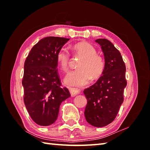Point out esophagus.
<instances>
[{"instance_id": "1", "label": "esophagus", "mask_w": 150, "mask_h": 150, "mask_svg": "<svg viewBox=\"0 0 150 150\" xmlns=\"http://www.w3.org/2000/svg\"><path fill=\"white\" fill-rule=\"evenodd\" d=\"M69 90L71 97H75V95L79 94L81 92V90H79V89L75 88H69Z\"/></svg>"}]
</instances>
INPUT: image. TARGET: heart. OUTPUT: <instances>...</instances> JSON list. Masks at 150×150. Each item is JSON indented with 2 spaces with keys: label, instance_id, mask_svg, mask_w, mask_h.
Here are the masks:
<instances>
[{
  "label": "heart",
  "instance_id": "b5f03b06",
  "mask_svg": "<svg viewBox=\"0 0 150 150\" xmlns=\"http://www.w3.org/2000/svg\"><path fill=\"white\" fill-rule=\"evenodd\" d=\"M73 53L80 56L82 59L77 64V69L70 71L64 79L65 83L71 86H83L90 81L97 80L105 69V61L101 55L97 53V50L87 42H80L72 47ZM70 54L66 48L60 49L57 53V62L62 71L68 69Z\"/></svg>",
  "mask_w": 150,
  "mask_h": 150
}]
</instances>
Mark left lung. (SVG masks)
<instances>
[{
    "label": "left lung",
    "mask_w": 150,
    "mask_h": 150,
    "mask_svg": "<svg viewBox=\"0 0 150 150\" xmlns=\"http://www.w3.org/2000/svg\"><path fill=\"white\" fill-rule=\"evenodd\" d=\"M95 41L104 53L105 69L93 85L84 90L88 100L84 116L91 125L103 127L113 122L123 103L127 85L126 66L119 51L110 40Z\"/></svg>",
    "instance_id": "left-lung-1"
}]
</instances>
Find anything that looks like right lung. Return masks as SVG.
Instances as JSON below:
<instances>
[{"mask_svg": "<svg viewBox=\"0 0 150 150\" xmlns=\"http://www.w3.org/2000/svg\"><path fill=\"white\" fill-rule=\"evenodd\" d=\"M69 39L47 37L40 40L28 54L24 62V102L31 119L40 126L55 122L62 102L71 95L62 88L57 53Z\"/></svg>", "mask_w": 150, "mask_h": 150, "instance_id": "1", "label": "right lung"}]
</instances>
